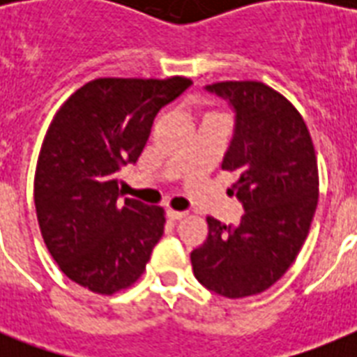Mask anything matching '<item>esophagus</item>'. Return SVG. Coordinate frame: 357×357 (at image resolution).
<instances>
[{"mask_svg": "<svg viewBox=\"0 0 357 357\" xmlns=\"http://www.w3.org/2000/svg\"><path fill=\"white\" fill-rule=\"evenodd\" d=\"M167 217L170 218V220H174V222H176V220H181V218L185 217V213L183 211H174V209H168Z\"/></svg>", "mask_w": 357, "mask_h": 357, "instance_id": "obj_1", "label": "esophagus"}]
</instances>
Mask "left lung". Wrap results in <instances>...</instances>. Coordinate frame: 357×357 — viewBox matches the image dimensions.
Segmentation results:
<instances>
[{
  "mask_svg": "<svg viewBox=\"0 0 357 357\" xmlns=\"http://www.w3.org/2000/svg\"><path fill=\"white\" fill-rule=\"evenodd\" d=\"M206 91L234 111L222 168L237 174L244 215L229 226L207 218L209 235L190 263L206 289L244 298L274 285L307 237L319 200L315 148L298 111L271 86L224 81Z\"/></svg>",
  "mask_w": 357,
  "mask_h": 357,
  "instance_id": "1",
  "label": "left lung"
}]
</instances>
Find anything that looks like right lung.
<instances>
[{"instance_id":"obj_1","label":"right lung","mask_w":357,"mask_h":357,"mask_svg":"<svg viewBox=\"0 0 357 357\" xmlns=\"http://www.w3.org/2000/svg\"><path fill=\"white\" fill-rule=\"evenodd\" d=\"M190 85L187 77H103L55 114L36 162L35 207L44 243L72 282L113 294L142 274L165 215L122 200L116 172L137 162L157 113Z\"/></svg>"}]
</instances>
